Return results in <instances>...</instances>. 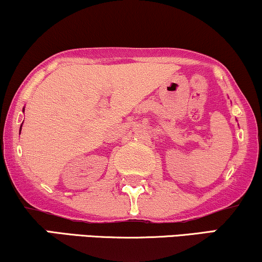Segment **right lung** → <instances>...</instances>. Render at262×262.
Returning a JSON list of instances; mask_svg holds the SVG:
<instances>
[{"label": "right lung", "instance_id": "obj_1", "mask_svg": "<svg viewBox=\"0 0 262 262\" xmlns=\"http://www.w3.org/2000/svg\"><path fill=\"white\" fill-rule=\"evenodd\" d=\"M24 110H25V108H23V112H24ZM23 125V124H21ZM21 125H20V132H21Z\"/></svg>", "mask_w": 262, "mask_h": 262}]
</instances>
